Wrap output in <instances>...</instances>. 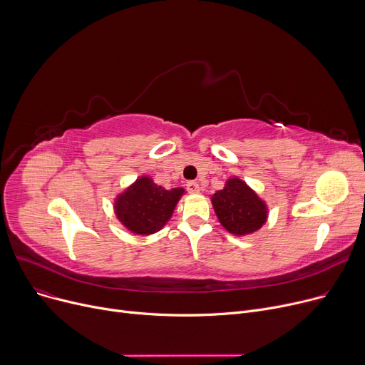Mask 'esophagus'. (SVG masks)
I'll use <instances>...</instances> for the list:
<instances>
[{"label":"esophagus","mask_w":365,"mask_h":365,"mask_svg":"<svg viewBox=\"0 0 365 365\" xmlns=\"http://www.w3.org/2000/svg\"><path fill=\"white\" fill-rule=\"evenodd\" d=\"M187 188L190 192H192V195H197V192H200V185L196 181H188Z\"/></svg>","instance_id":"34e87169"}]
</instances>
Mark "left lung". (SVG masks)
Masks as SVG:
<instances>
[{
  "label": "left lung",
  "mask_w": 365,
  "mask_h": 365,
  "mask_svg": "<svg viewBox=\"0 0 365 365\" xmlns=\"http://www.w3.org/2000/svg\"><path fill=\"white\" fill-rule=\"evenodd\" d=\"M210 202L221 225L237 237L261 230L268 220L267 202L239 177H230Z\"/></svg>",
  "instance_id": "8db88e82"
}]
</instances>
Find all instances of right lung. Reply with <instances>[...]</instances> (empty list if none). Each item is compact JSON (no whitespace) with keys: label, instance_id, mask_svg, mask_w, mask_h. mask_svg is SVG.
Segmentation results:
<instances>
[{"label":"right lung","instance_id":"right-lung-1","mask_svg":"<svg viewBox=\"0 0 365 365\" xmlns=\"http://www.w3.org/2000/svg\"><path fill=\"white\" fill-rule=\"evenodd\" d=\"M184 195L182 187L166 190L158 185L152 177L140 175L118 192L113 210L118 221L128 231L135 235H150L166 225Z\"/></svg>","mask_w":365,"mask_h":365}]
</instances>
